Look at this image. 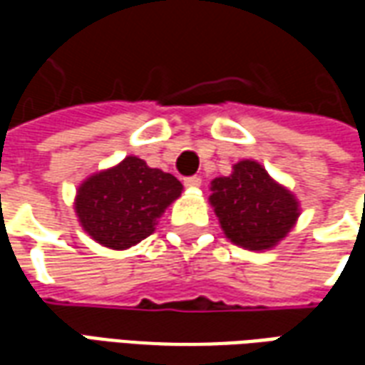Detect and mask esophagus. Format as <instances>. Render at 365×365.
Returning <instances> with one entry per match:
<instances>
[{
  "mask_svg": "<svg viewBox=\"0 0 365 365\" xmlns=\"http://www.w3.org/2000/svg\"><path fill=\"white\" fill-rule=\"evenodd\" d=\"M183 185H185V187H190V190H197L199 185H201V178H199V175L185 178V180H183Z\"/></svg>",
  "mask_w": 365,
  "mask_h": 365,
  "instance_id": "1",
  "label": "esophagus"
}]
</instances>
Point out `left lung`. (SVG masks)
I'll return each instance as SVG.
<instances>
[{
	"mask_svg": "<svg viewBox=\"0 0 365 365\" xmlns=\"http://www.w3.org/2000/svg\"><path fill=\"white\" fill-rule=\"evenodd\" d=\"M209 203L225 237L252 252L279 245L301 215L297 197L256 160H240L232 174L215 178Z\"/></svg>",
	"mask_w": 365,
	"mask_h": 365,
	"instance_id": "1",
	"label": "left lung"
}]
</instances>
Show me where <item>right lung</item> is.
<instances>
[{
	"instance_id": "add662e5",
	"label": "right lung",
	"mask_w": 365,
	"mask_h": 365,
	"mask_svg": "<svg viewBox=\"0 0 365 365\" xmlns=\"http://www.w3.org/2000/svg\"><path fill=\"white\" fill-rule=\"evenodd\" d=\"M182 191L178 178L127 156L78 185L74 211L96 242L111 250H127L150 237Z\"/></svg>"
}]
</instances>
